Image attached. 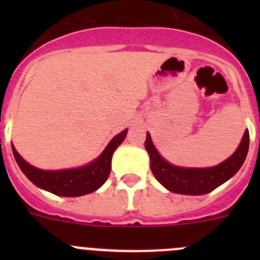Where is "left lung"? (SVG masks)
I'll use <instances>...</instances> for the list:
<instances>
[{"mask_svg": "<svg viewBox=\"0 0 260 260\" xmlns=\"http://www.w3.org/2000/svg\"><path fill=\"white\" fill-rule=\"evenodd\" d=\"M151 158V171L156 180L169 191L185 195H203L228 181L242 167L249 151V132H245L236 152L212 168H181L165 161L153 147L150 134L144 142Z\"/></svg>", "mask_w": 260, "mask_h": 260, "instance_id": "obj_1", "label": "left lung"}]
</instances>
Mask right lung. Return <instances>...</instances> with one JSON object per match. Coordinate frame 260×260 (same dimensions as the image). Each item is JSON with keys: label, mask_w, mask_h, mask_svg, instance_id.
I'll return each instance as SVG.
<instances>
[{"label": "right lung", "mask_w": 260, "mask_h": 260, "mask_svg": "<svg viewBox=\"0 0 260 260\" xmlns=\"http://www.w3.org/2000/svg\"><path fill=\"white\" fill-rule=\"evenodd\" d=\"M127 130H123L114 137L108 144L104 152L96 158L95 161L82 168L75 169H63V171H41L29 165L22 156L17 152L13 146L14 157L19 165L20 171L36 186L47 191L61 197H80L98 190L104 185L110 173V161L112 155L117 147L122 143Z\"/></svg>", "instance_id": "obj_1"}]
</instances>
